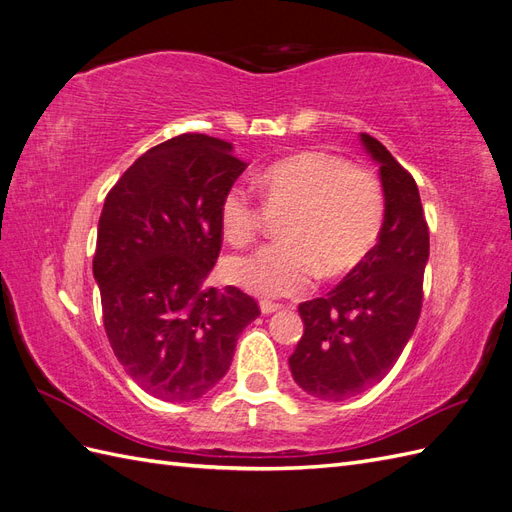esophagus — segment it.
<instances>
[{"label":"esophagus","instance_id":"esophagus-1","mask_svg":"<svg viewBox=\"0 0 512 512\" xmlns=\"http://www.w3.org/2000/svg\"><path fill=\"white\" fill-rule=\"evenodd\" d=\"M282 305L280 303H271V301H260V312L262 314H273V312H280Z\"/></svg>","mask_w":512,"mask_h":512}]
</instances>
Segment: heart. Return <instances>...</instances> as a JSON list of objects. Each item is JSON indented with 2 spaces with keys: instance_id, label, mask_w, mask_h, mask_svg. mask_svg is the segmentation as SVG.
<instances>
[{
  "instance_id": "obj_1",
  "label": "heart",
  "mask_w": 512,
  "mask_h": 512,
  "mask_svg": "<svg viewBox=\"0 0 512 512\" xmlns=\"http://www.w3.org/2000/svg\"><path fill=\"white\" fill-rule=\"evenodd\" d=\"M260 183L267 207L289 213L280 222L284 241L226 262L228 282L245 292L262 299L299 294L320 271L339 277L359 267L380 239L386 198L371 168L333 153L301 151L271 164ZM220 226L232 245L254 241L258 207L252 190L235 185L224 194Z\"/></svg>"
}]
</instances>
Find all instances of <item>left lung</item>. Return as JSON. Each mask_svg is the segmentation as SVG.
<instances>
[{"mask_svg": "<svg viewBox=\"0 0 512 512\" xmlns=\"http://www.w3.org/2000/svg\"><path fill=\"white\" fill-rule=\"evenodd\" d=\"M361 141L384 185L380 239L327 297L299 305L305 331L288 359L294 382L324 401L359 395L389 374L423 307L429 228L416 181L374 136Z\"/></svg>", "mask_w": 512, "mask_h": 512, "instance_id": "left-lung-1", "label": "left lung"}]
</instances>
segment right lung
I'll list each match as a JSON object with an SVG mask.
<instances>
[{
    "instance_id": "1",
    "label": "right lung",
    "mask_w": 512,
    "mask_h": 512,
    "mask_svg": "<svg viewBox=\"0 0 512 512\" xmlns=\"http://www.w3.org/2000/svg\"><path fill=\"white\" fill-rule=\"evenodd\" d=\"M245 168L230 143L181 134L106 194L94 256L104 331L126 374L158 399L211 391L260 316L239 288H205L222 250L220 203Z\"/></svg>"
}]
</instances>
